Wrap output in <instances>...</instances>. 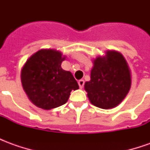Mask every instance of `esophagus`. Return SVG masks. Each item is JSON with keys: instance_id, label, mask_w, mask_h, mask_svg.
<instances>
[{"instance_id": "obj_1", "label": "esophagus", "mask_w": 150, "mask_h": 150, "mask_svg": "<svg viewBox=\"0 0 150 150\" xmlns=\"http://www.w3.org/2000/svg\"><path fill=\"white\" fill-rule=\"evenodd\" d=\"M78 83L79 86V88H83V85H84V80H83V79H80V80H79Z\"/></svg>"}]
</instances>
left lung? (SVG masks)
Segmentation results:
<instances>
[{"label":"left lung","mask_w":150,"mask_h":150,"mask_svg":"<svg viewBox=\"0 0 150 150\" xmlns=\"http://www.w3.org/2000/svg\"><path fill=\"white\" fill-rule=\"evenodd\" d=\"M91 79L84 83L89 100L96 107L110 109L118 106L131 88V71L121 53L106 50L92 61Z\"/></svg>","instance_id":"obj_1"}]
</instances>
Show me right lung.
I'll return each instance as SVG.
<instances>
[{
    "instance_id": "obj_1",
    "label": "right lung",
    "mask_w": 150,
    "mask_h": 150,
    "mask_svg": "<svg viewBox=\"0 0 150 150\" xmlns=\"http://www.w3.org/2000/svg\"><path fill=\"white\" fill-rule=\"evenodd\" d=\"M66 56L54 49H41L27 59L21 71V81L29 100L45 110L67 103L79 85L71 72L61 67Z\"/></svg>"
}]
</instances>
